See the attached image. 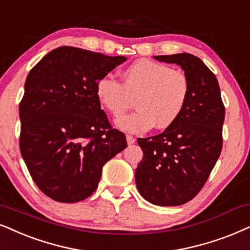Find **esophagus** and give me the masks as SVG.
I'll return each instance as SVG.
<instances>
[{
	"label": "esophagus",
	"instance_id": "obj_1",
	"mask_svg": "<svg viewBox=\"0 0 250 250\" xmlns=\"http://www.w3.org/2000/svg\"><path fill=\"white\" fill-rule=\"evenodd\" d=\"M125 138H127V143H128L129 145L134 144L135 142H136V138H135V137H132V136H130V135H127V136H125Z\"/></svg>",
	"mask_w": 250,
	"mask_h": 250
}]
</instances>
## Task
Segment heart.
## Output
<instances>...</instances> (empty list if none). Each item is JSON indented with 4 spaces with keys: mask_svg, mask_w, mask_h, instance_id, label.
<instances>
[{
    "mask_svg": "<svg viewBox=\"0 0 250 250\" xmlns=\"http://www.w3.org/2000/svg\"><path fill=\"white\" fill-rule=\"evenodd\" d=\"M122 83L109 77L98 81V100L113 116L122 115L135 99L137 109L116 120L123 131L166 129L178 121L190 97L187 75L165 63L141 59L121 72Z\"/></svg>",
    "mask_w": 250,
    "mask_h": 250,
    "instance_id": "obj_1",
    "label": "heart"
}]
</instances>
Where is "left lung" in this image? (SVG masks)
<instances>
[{
	"label": "left lung",
	"instance_id": "obj_1",
	"mask_svg": "<svg viewBox=\"0 0 250 250\" xmlns=\"http://www.w3.org/2000/svg\"><path fill=\"white\" fill-rule=\"evenodd\" d=\"M154 59L185 70L190 97L174 125L157 136L138 138L144 154L135 179L150 203L176 207L201 191L216 165L223 147L225 107L216 76L197 56L181 53Z\"/></svg>",
	"mask_w": 250,
	"mask_h": 250
}]
</instances>
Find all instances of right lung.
I'll use <instances>...</instances> for the list:
<instances>
[{"mask_svg":"<svg viewBox=\"0 0 250 250\" xmlns=\"http://www.w3.org/2000/svg\"><path fill=\"white\" fill-rule=\"evenodd\" d=\"M125 60L63 46L28 72L20 104V148L34 183L52 200L87 198L104 165L127 147L96 94L98 81Z\"/></svg>","mask_w":250,"mask_h":250,"instance_id":"right-lung-1","label":"right lung"}]
</instances>
